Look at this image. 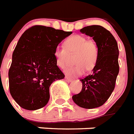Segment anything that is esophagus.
<instances>
[{
    "label": "esophagus",
    "mask_w": 134,
    "mask_h": 134,
    "mask_svg": "<svg viewBox=\"0 0 134 134\" xmlns=\"http://www.w3.org/2000/svg\"><path fill=\"white\" fill-rule=\"evenodd\" d=\"M65 80H66V82H71V81H72V79H71V78H68V77H65Z\"/></svg>",
    "instance_id": "esophagus-1"
}]
</instances>
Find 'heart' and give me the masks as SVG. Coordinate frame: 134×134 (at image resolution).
<instances>
[{
    "instance_id": "1",
    "label": "heart",
    "mask_w": 134,
    "mask_h": 134,
    "mask_svg": "<svg viewBox=\"0 0 134 134\" xmlns=\"http://www.w3.org/2000/svg\"><path fill=\"white\" fill-rule=\"evenodd\" d=\"M64 48H56L54 56L56 66L63 69L68 62V54H75L73 62L75 65L69 66L64 71L69 77L82 75L85 70L91 71L97 64L99 57V47L94 40H87L82 35H73L63 43Z\"/></svg>"
}]
</instances>
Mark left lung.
<instances>
[{
  "label": "left lung",
  "mask_w": 134,
  "mask_h": 134,
  "mask_svg": "<svg viewBox=\"0 0 134 134\" xmlns=\"http://www.w3.org/2000/svg\"><path fill=\"white\" fill-rule=\"evenodd\" d=\"M80 31L97 43L99 57L92 74L80 80L81 92L72 98L80 107L93 109L104 104L114 89L119 71L118 45L110 32L100 25L87 26Z\"/></svg>",
  "instance_id": "1"
}]
</instances>
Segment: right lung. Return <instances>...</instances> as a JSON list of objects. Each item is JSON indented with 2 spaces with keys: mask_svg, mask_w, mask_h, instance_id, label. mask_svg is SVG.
<instances>
[{
  "mask_svg": "<svg viewBox=\"0 0 134 134\" xmlns=\"http://www.w3.org/2000/svg\"><path fill=\"white\" fill-rule=\"evenodd\" d=\"M72 32L35 25L23 33L13 53L9 69L11 96L23 109L37 110L49 102V87L65 75L56 66L54 52Z\"/></svg>",
  "mask_w": 134,
  "mask_h": 134,
  "instance_id": "add662e5",
  "label": "right lung"
}]
</instances>
